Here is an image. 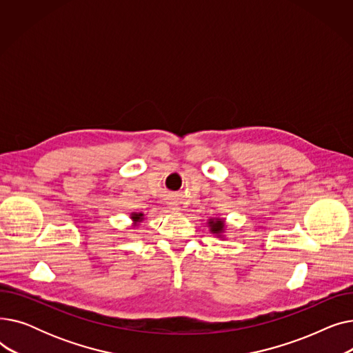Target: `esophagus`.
Here are the masks:
<instances>
[{"label": "esophagus", "instance_id": "obj_1", "mask_svg": "<svg viewBox=\"0 0 353 353\" xmlns=\"http://www.w3.org/2000/svg\"><path fill=\"white\" fill-rule=\"evenodd\" d=\"M173 210H179V208H177V206H173Z\"/></svg>", "mask_w": 353, "mask_h": 353}]
</instances>
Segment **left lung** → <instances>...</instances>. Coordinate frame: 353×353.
Returning <instances> with one entry per match:
<instances>
[{"label": "left lung", "instance_id": "8db88e82", "mask_svg": "<svg viewBox=\"0 0 353 353\" xmlns=\"http://www.w3.org/2000/svg\"><path fill=\"white\" fill-rule=\"evenodd\" d=\"M208 225L210 228V232L213 234H216L217 237H223V233L226 230V223H225V219H220V217H213L209 219Z\"/></svg>", "mask_w": 353, "mask_h": 353}]
</instances>
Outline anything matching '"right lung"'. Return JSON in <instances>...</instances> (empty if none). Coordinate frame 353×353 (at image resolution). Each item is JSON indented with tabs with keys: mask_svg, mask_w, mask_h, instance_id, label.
<instances>
[{
	"mask_svg": "<svg viewBox=\"0 0 353 353\" xmlns=\"http://www.w3.org/2000/svg\"><path fill=\"white\" fill-rule=\"evenodd\" d=\"M132 220H133V223H134V226H139V223H141V221L144 220V214L143 213H137V212H133L132 214Z\"/></svg>",
	"mask_w": 353,
	"mask_h": 353,
	"instance_id": "right-lung-1",
	"label": "right lung"
}]
</instances>
